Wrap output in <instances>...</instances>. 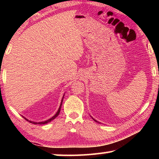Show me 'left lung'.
Returning a JSON list of instances; mask_svg holds the SVG:
<instances>
[{
  "mask_svg": "<svg viewBox=\"0 0 159 159\" xmlns=\"http://www.w3.org/2000/svg\"><path fill=\"white\" fill-rule=\"evenodd\" d=\"M91 117H92V116H91ZM92 118H93V119L94 120H95V122H97V123H99V122H98V120H96L95 119H94V118H93V117H92Z\"/></svg>",
  "mask_w": 159,
  "mask_h": 159,
  "instance_id": "left-lung-1",
  "label": "left lung"
}]
</instances>
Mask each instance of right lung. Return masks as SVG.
I'll use <instances>...</instances> for the list:
<instances>
[{
    "label": "right lung",
    "instance_id": "1",
    "mask_svg": "<svg viewBox=\"0 0 159 159\" xmlns=\"http://www.w3.org/2000/svg\"><path fill=\"white\" fill-rule=\"evenodd\" d=\"M64 95H63V97H62V99H61V103H60V107H59V109H58V110H57V113H56V114L53 116L52 117V118H49V119H48V120H44V121H41V122H34V121H31V120H29L27 118H26L25 116H22L25 118V119L26 120H28V121H29L30 123H34V124H46V123H49V122H50V121H52V120H53V119H55V118L57 116L59 115V114H60V109H61V104H62V102H63V99H64Z\"/></svg>",
    "mask_w": 159,
    "mask_h": 159
}]
</instances>
